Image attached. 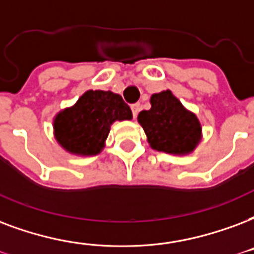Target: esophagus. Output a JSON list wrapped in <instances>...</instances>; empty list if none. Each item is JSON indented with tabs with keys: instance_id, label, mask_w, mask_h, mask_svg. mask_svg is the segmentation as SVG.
Instances as JSON below:
<instances>
[{
	"instance_id": "esophagus-1",
	"label": "esophagus",
	"mask_w": 254,
	"mask_h": 254,
	"mask_svg": "<svg viewBox=\"0 0 254 254\" xmlns=\"http://www.w3.org/2000/svg\"><path fill=\"white\" fill-rule=\"evenodd\" d=\"M141 110V105L140 104H133L131 105V112H133V117H137V114H138V112Z\"/></svg>"
}]
</instances>
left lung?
Returning <instances> with one entry per match:
<instances>
[{
	"instance_id": "left-lung-1",
	"label": "left lung",
	"mask_w": 254,
	"mask_h": 254,
	"mask_svg": "<svg viewBox=\"0 0 254 254\" xmlns=\"http://www.w3.org/2000/svg\"><path fill=\"white\" fill-rule=\"evenodd\" d=\"M152 108L138 114L149 145L158 152L189 154L201 141V124L194 113L184 108L170 90L150 97Z\"/></svg>"
}]
</instances>
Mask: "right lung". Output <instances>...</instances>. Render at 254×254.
Wrapping results in <instances>:
<instances>
[{
    "instance_id": "add662e5",
    "label": "right lung",
    "mask_w": 254,
    "mask_h": 254,
    "mask_svg": "<svg viewBox=\"0 0 254 254\" xmlns=\"http://www.w3.org/2000/svg\"><path fill=\"white\" fill-rule=\"evenodd\" d=\"M131 117L130 108L120 94L88 90L54 117V137L71 154L96 156L105 146L110 125Z\"/></svg>"
}]
</instances>
